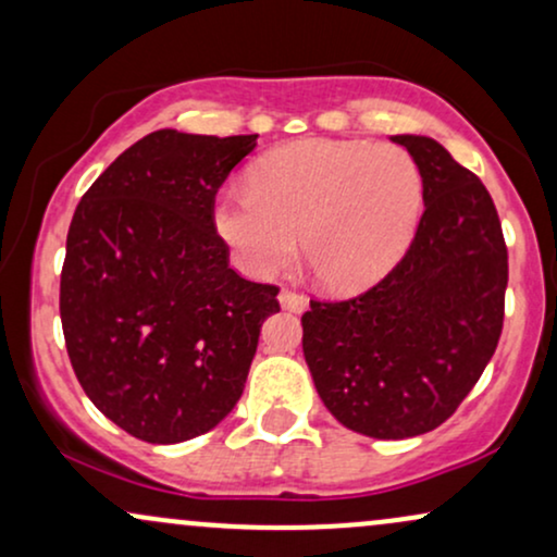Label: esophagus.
<instances>
[{"instance_id":"obj_1","label":"esophagus","mask_w":557,"mask_h":557,"mask_svg":"<svg viewBox=\"0 0 557 557\" xmlns=\"http://www.w3.org/2000/svg\"><path fill=\"white\" fill-rule=\"evenodd\" d=\"M280 306L285 308V311H293V313H304L308 300L304 296H298V293H290V290H283L280 293Z\"/></svg>"}]
</instances>
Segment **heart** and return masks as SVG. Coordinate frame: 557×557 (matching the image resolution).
<instances>
[{"label":"heart","instance_id":"obj_1","mask_svg":"<svg viewBox=\"0 0 557 557\" xmlns=\"http://www.w3.org/2000/svg\"><path fill=\"white\" fill-rule=\"evenodd\" d=\"M423 194V173L405 147L304 139L267 152L249 173V191L218 199L212 223L249 277L283 270L298 236L324 290L358 293L407 251Z\"/></svg>","mask_w":557,"mask_h":557}]
</instances>
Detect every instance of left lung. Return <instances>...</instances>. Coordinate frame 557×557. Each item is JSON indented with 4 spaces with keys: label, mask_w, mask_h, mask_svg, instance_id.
I'll return each mask as SVG.
<instances>
[{
    "label": "left lung",
    "mask_w": 557,
    "mask_h": 557,
    "mask_svg": "<svg viewBox=\"0 0 557 557\" xmlns=\"http://www.w3.org/2000/svg\"><path fill=\"white\" fill-rule=\"evenodd\" d=\"M425 184L405 257L363 296L311 300L304 355L321 401L368 438L438 428L472 392L504 330L508 253L482 181L444 145L394 134Z\"/></svg>",
    "instance_id": "8db88e82"
}]
</instances>
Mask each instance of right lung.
<instances>
[{
	"label": "right lung",
	"instance_id": "obj_1",
	"mask_svg": "<svg viewBox=\"0 0 557 557\" xmlns=\"http://www.w3.org/2000/svg\"><path fill=\"white\" fill-rule=\"evenodd\" d=\"M259 134L158 129L79 199L59 313L79 386L147 444H181L223 423L244 394L277 287L227 267L212 223L223 181Z\"/></svg>",
	"mask_w": 557,
	"mask_h": 557
}]
</instances>
